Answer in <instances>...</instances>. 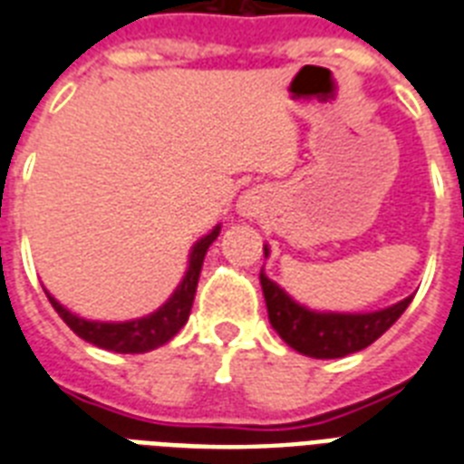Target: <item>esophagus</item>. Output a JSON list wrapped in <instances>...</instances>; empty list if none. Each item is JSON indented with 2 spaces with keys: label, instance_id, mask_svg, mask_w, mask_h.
I'll use <instances>...</instances> for the list:
<instances>
[{
  "label": "esophagus",
  "instance_id": "esophagus-1",
  "mask_svg": "<svg viewBox=\"0 0 464 464\" xmlns=\"http://www.w3.org/2000/svg\"><path fill=\"white\" fill-rule=\"evenodd\" d=\"M262 207V197L257 189H247V192H243L238 199V211L243 214V217H255L257 211H260Z\"/></svg>",
  "mask_w": 464,
  "mask_h": 464
}]
</instances>
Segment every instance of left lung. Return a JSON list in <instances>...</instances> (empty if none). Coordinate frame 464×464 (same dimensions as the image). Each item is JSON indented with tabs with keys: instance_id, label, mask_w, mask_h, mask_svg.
Returning <instances> with one entry per match:
<instances>
[{
	"instance_id": "left-lung-1",
	"label": "left lung",
	"mask_w": 464,
	"mask_h": 464,
	"mask_svg": "<svg viewBox=\"0 0 464 464\" xmlns=\"http://www.w3.org/2000/svg\"><path fill=\"white\" fill-rule=\"evenodd\" d=\"M265 257L269 247L265 246ZM262 294L267 304V315L276 334L298 353L310 359H342L349 353L366 349L388 332L402 315L411 298L395 305H388L373 313H330V310H313L291 298L276 282H272L265 269L260 272Z\"/></svg>"
}]
</instances>
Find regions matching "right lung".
<instances>
[{
	"mask_svg": "<svg viewBox=\"0 0 464 464\" xmlns=\"http://www.w3.org/2000/svg\"><path fill=\"white\" fill-rule=\"evenodd\" d=\"M221 226H214L211 233H207L204 238H199L189 250L188 272L182 276V282L178 284V289L170 294L166 304L154 310L151 315L137 317V320H125V323H101V320H86V317L74 315L72 310L53 298L50 304L60 313V317L79 334L86 339L89 344L108 349L115 353H144L151 352L156 346H163L166 342L182 330V324L188 323L189 310H192V301L197 294V282H199V272H202L204 255L209 250V246L218 238Z\"/></svg>",
	"mask_w": 464,
	"mask_h": 464,
	"instance_id": "obj_1",
	"label": "right lung"
}]
</instances>
